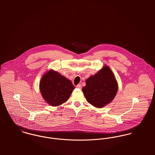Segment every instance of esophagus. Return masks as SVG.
I'll use <instances>...</instances> for the list:
<instances>
[{
    "label": "esophagus",
    "mask_w": 155,
    "mask_h": 155,
    "mask_svg": "<svg viewBox=\"0 0 155 155\" xmlns=\"http://www.w3.org/2000/svg\"><path fill=\"white\" fill-rule=\"evenodd\" d=\"M76 87H77L78 88L81 89L82 88V85H81V84H78V85L76 86Z\"/></svg>",
    "instance_id": "1"
}]
</instances>
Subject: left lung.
<instances>
[{
	"mask_svg": "<svg viewBox=\"0 0 155 155\" xmlns=\"http://www.w3.org/2000/svg\"><path fill=\"white\" fill-rule=\"evenodd\" d=\"M82 92L87 101L97 108H103L110 103L118 89V84L110 67L105 65L86 80Z\"/></svg>",
	"mask_w": 155,
	"mask_h": 155,
	"instance_id": "8db88e82",
	"label": "left lung"
}]
</instances>
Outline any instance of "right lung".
I'll return each mask as SVG.
<instances>
[{
  "label": "right lung",
  "mask_w": 155,
  "mask_h": 155,
  "mask_svg": "<svg viewBox=\"0 0 155 155\" xmlns=\"http://www.w3.org/2000/svg\"><path fill=\"white\" fill-rule=\"evenodd\" d=\"M39 89L45 101L50 106L56 107L66 102L74 87L65 76L51 69L42 76Z\"/></svg>",
  "instance_id": "obj_1"
}]
</instances>
